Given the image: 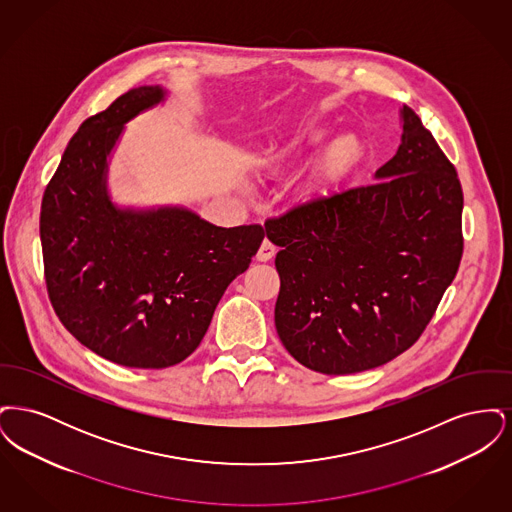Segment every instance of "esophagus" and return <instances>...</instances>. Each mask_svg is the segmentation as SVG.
Masks as SVG:
<instances>
[{"mask_svg":"<svg viewBox=\"0 0 512 512\" xmlns=\"http://www.w3.org/2000/svg\"><path fill=\"white\" fill-rule=\"evenodd\" d=\"M274 253H276V247L270 244L268 240H263V244H261L259 251H257V261L267 263V261H270V259L274 257Z\"/></svg>","mask_w":512,"mask_h":512,"instance_id":"1","label":"esophagus"}]
</instances>
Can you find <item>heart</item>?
Returning <instances> with one entry per match:
<instances>
[{
  "label": "heart",
  "instance_id": "heart-1",
  "mask_svg": "<svg viewBox=\"0 0 512 512\" xmlns=\"http://www.w3.org/2000/svg\"><path fill=\"white\" fill-rule=\"evenodd\" d=\"M332 130L326 124H309L292 132L286 138L274 140L257 155L259 171L270 178L284 176L307 163L320 146L330 138ZM363 159V144L355 134L336 136L324 149L317 172L309 190V197L328 195L357 169Z\"/></svg>",
  "mask_w": 512,
  "mask_h": 512
}]
</instances>
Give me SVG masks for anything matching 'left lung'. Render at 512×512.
Instances as JSON below:
<instances>
[{"label":"left lung","mask_w":512,"mask_h":512,"mask_svg":"<svg viewBox=\"0 0 512 512\" xmlns=\"http://www.w3.org/2000/svg\"><path fill=\"white\" fill-rule=\"evenodd\" d=\"M401 144L372 186L268 220L280 247L274 324L322 374L386 365L420 338L463 255V190L430 130L399 109Z\"/></svg>","instance_id":"left-lung-1"}]
</instances>
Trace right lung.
<instances>
[{"label": "right lung", "instance_id": "obj_1", "mask_svg": "<svg viewBox=\"0 0 512 512\" xmlns=\"http://www.w3.org/2000/svg\"><path fill=\"white\" fill-rule=\"evenodd\" d=\"M167 98L159 84L138 86L82 122L40 215L57 317L90 351L130 368H169L192 355L265 238L259 224L222 228L184 205L113 201L109 165L124 126Z\"/></svg>", "mask_w": 512, "mask_h": 512}]
</instances>
